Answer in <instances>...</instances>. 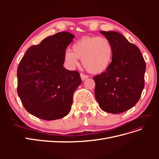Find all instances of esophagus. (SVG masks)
Returning a JSON list of instances; mask_svg holds the SVG:
<instances>
[{"label": "esophagus", "instance_id": "1", "mask_svg": "<svg viewBox=\"0 0 159 159\" xmlns=\"http://www.w3.org/2000/svg\"><path fill=\"white\" fill-rule=\"evenodd\" d=\"M80 76H81V80H82V81H84L85 80H86V79L89 78V76L88 75H85V74H80Z\"/></svg>", "mask_w": 159, "mask_h": 159}]
</instances>
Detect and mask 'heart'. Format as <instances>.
<instances>
[{
    "instance_id": "1",
    "label": "heart",
    "mask_w": 159,
    "mask_h": 159,
    "mask_svg": "<svg viewBox=\"0 0 159 159\" xmlns=\"http://www.w3.org/2000/svg\"><path fill=\"white\" fill-rule=\"evenodd\" d=\"M71 50L64 55L66 64L71 69L79 65V59H82L85 68L93 74L103 72L111 64L113 46L105 37L85 36L74 43Z\"/></svg>"
}]
</instances>
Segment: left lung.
Returning <instances> with one entry per match:
<instances>
[{
    "instance_id": "1",
    "label": "left lung",
    "mask_w": 159,
    "mask_h": 159,
    "mask_svg": "<svg viewBox=\"0 0 159 159\" xmlns=\"http://www.w3.org/2000/svg\"><path fill=\"white\" fill-rule=\"evenodd\" d=\"M113 46L111 64L103 73L93 77L95 96L100 108L121 113L132 108L145 87V61L140 50L121 34L101 31Z\"/></svg>"
}]
</instances>
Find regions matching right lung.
<instances>
[{
    "instance_id": "1",
    "label": "right lung",
    "mask_w": 159,
    "mask_h": 159,
    "mask_svg": "<svg viewBox=\"0 0 159 159\" xmlns=\"http://www.w3.org/2000/svg\"><path fill=\"white\" fill-rule=\"evenodd\" d=\"M74 36L62 32L30 46L17 69V92L34 116L52 121L70 113L73 95L81 83L78 71L64 68L66 48Z\"/></svg>"
}]
</instances>
